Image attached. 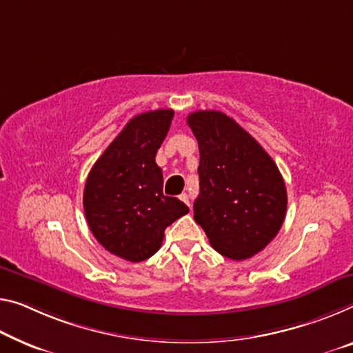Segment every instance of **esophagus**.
<instances>
[{"label":"esophagus","instance_id":"1","mask_svg":"<svg viewBox=\"0 0 353 353\" xmlns=\"http://www.w3.org/2000/svg\"><path fill=\"white\" fill-rule=\"evenodd\" d=\"M180 200H183V202L186 203L189 208L192 207V205H191V199H189V195H188V194H181V195H180Z\"/></svg>","mask_w":353,"mask_h":353}]
</instances>
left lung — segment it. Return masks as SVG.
Instances as JSON below:
<instances>
[{"instance_id":"left-lung-1","label":"left lung","mask_w":353,"mask_h":353,"mask_svg":"<svg viewBox=\"0 0 353 353\" xmlns=\"http://www.w3.org/2000/svg\"><path fill=\"white\" fill-rule=\"evenodd\" d=\"M188 124L200 151L195 222L224 257L256 256L278 235L285 218L287 191L278 165L225 113H189Z\"/></svg>"}]
</instances>
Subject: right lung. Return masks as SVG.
Segmentation results:
<instances>
[{"mask_svg": "<svg viewBox=\"0 0 353 353\" xmlns=\"http://www.w3.org/2000/svg\"><path fill=\"white\" fill-rule=\"evenodd\" d=\"M172 118L170 108L135 115L86 178L83 210L94 238L134 263L158 252L167 227L189 211L181 200L164 195L154 161Z\"/></svg>", "mask_w": 353, "mask_h": 353, "instance_id": "right-lung-1", "label": "right lung"}]
</instances>
